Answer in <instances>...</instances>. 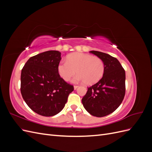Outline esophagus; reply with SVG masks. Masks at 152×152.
<instances>
[{"label": "esophagus", "mask_w": 152, "mask_h": 152, "mask_svg": "<svg viewBox=\"0 0 152 152\" xmlns=\"http://www.w3.org/2000/svg\"><path fill=\"white\" fill-rule=\"evenodd\" d=\"M78 87H79V86H73V88H74L75 90H76L78 88Z\"/></svg>", "instance_id": "esophagus-1"}]
</instances>
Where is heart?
Masks as SVG:
<instances>
[{
	"label": "heart",
	"instance_id": "heart-1",
	"mask_svg": "<svg viewBox=\"0 0 152 152\" xmlns=\"http://www.w3.org/2000/svg\"><path fill=\"white\" fill-rule=\"evenodd\" d=\"M104 70V63L100 58L80 53L68 55L66 62H61L58 66L59 74L64 80L68 81L77 72L79 74L73 78L72 82H85L87 85L98 82L103 77Z\"/></svg>",
	"mask_w": 152,
	"mask_h": 152
}]
</instances>
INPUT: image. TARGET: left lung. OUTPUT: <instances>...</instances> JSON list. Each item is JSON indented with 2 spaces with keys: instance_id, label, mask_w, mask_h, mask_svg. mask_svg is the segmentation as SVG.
<instances>
[{
  "instance_id": "left-lung-1",
  "label": "left lung",
  "mask_w": 152,
  "mask_h": 152,
  "mask_svg": "<svg viewBox=\"0 0 152 152\" xmlns=\"http://www.w3.org/2000/svg\"><path fill=\"white\" fill-rule=\"evenodd\" d=\"M90 53L102 59L104 70L102 79L87 88L82 103L92 115L102 117L113 112L122 102L126 93V73L117 58L96 50Z\"/></svg>"
}]
</instances>
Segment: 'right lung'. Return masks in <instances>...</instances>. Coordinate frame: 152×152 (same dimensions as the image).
Segmentation results:
<instances>
[{
  "instance_id": "1",
  "label": "right lung",
  "mask_w": 152,
  "mask_h": 152,
  "mask_svg": "<svg viewBox=\"0 0 152 152\" xmlns=\"http://www.w3.org/2000/svg\"><path fill=\"white\" fill-rule=\"evenodd\" d=\"M61 53L48 50L31 57L21 73V93L35 113L51 117L60 112L73 87L66 83L58 71Z\"/></svg>"
}]
</instances>
